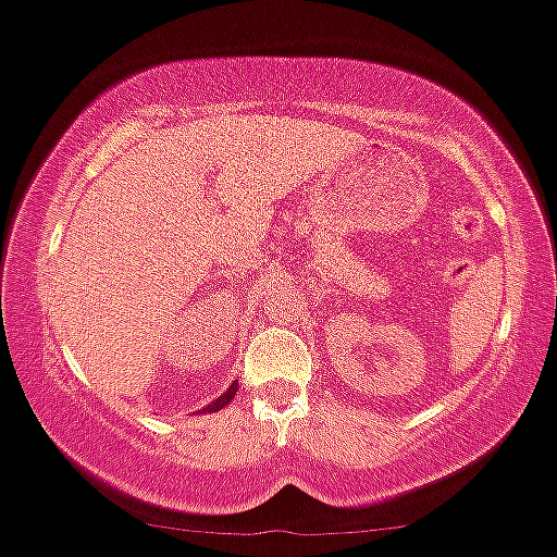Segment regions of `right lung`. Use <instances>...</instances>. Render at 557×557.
<instances>
[{
    "label": "right lung",
    "instance_id": "1",
    "mask_svg": "<svg viewBox=\"0 0 557 557\" xmlns=\"http://www.w3.org/2000/svg\"><path fill=\"white\" fill-rule=\"evenodd\" d=\"M236 387H238V382L233 380L231 385H228V391L220 393V396L214 398L212 404H209V406H205V409H201V411H205V414H207V411H220V409H223V406H228L231 400H233V396H236Z\"/></svg>",
    "mask_w": 557,
    "mask_h": 557
}]
</instances>
